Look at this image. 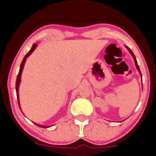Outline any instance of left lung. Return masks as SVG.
I'll use <instances>...</instances> for the list:
<instances>
[{
  "label": "left lung",
  "instance_id": "left-lung-1",
  "mask_svg": "<svg viewBox=\"0 0 156 156\" xmlns=\"http://www.w3.org/2000/svg\"><path fill=\"white\" fill-rule=\"evenodd\" d=\"M127 48H128V47H127ZM128 51H129V52H130V53L131 54V55H132V56H133V58H134V60H135V66H136V67H137V69H138V72L140 73V74H141V71H140L139 66H138V62H137V60H136V58H135V55H134L133 52H132V51H131V50L129 48H128Z\"/></svg>",
  "mask_w": 156,
  "mask_h": 156
}]
</instances>
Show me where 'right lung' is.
<instances>
[{"label":"right lung","mask_w":156,"mask_h":156,"mask_svg":"<svg viewBox=\"0 0 156 156\" xmlns=\"http://www.w3.org/2000/svg\"><path fill=\"white\" fill-rule=\"evenodd\" d=\"M36 45H37L36 44H34V45H32V47H31V49H30L29 52H28V53H27L26 55H25V56L24 57V58H23L22 62H21V66H20L19 73H18V76H17V79H16V94H17V99H18V106H19V108H20V105H19V98H18V87H19L20 81H21V72H22V70H23V67H24V65H25V61H26V58H28V56H29V55L31 54V52H33L34 50H35V48H36ZM20 110H21V108H20ZM35 125H37V126H38V127H41V128H48V126H45V125H37V124H35Z\"/></svg>","instance_id":"obj_1"}]
</instances>
